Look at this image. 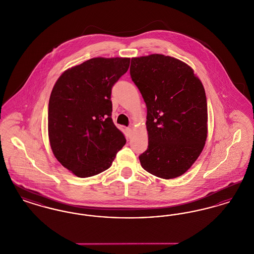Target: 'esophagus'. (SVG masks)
<instances>
[{
    "mask_svg": "<svg viewBox=\"0 0 254 254\" xmlns=\"http://www.w3.org/2000/svg\"><path fill=\"white\" fill-rule=\"evenodd\" d=\"M127 132L128 135H131V133H132V127H127Z\"/></svg>",
    "mask_w": 254,
    "mask_h": 254,
    "instance_id": "obj_1",
    "label": "esophagus"
}]
</instances>
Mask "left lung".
<instances>
[{"label":"left lung","mask_w":254,"mask_h":254,"mask_svg":"<svg viewBox=\"0 0 254 254\" xmlns=\"http://www.w3.org/2000/svg\"><path fill=\"white\" fill-rule=\"evenodd\" d=\"M130 76L147 109L148 146L139 156L142 168L163 179L181 176L206 140L204 86L190 66L162 54L132 58Z\"/></svg>","instance_id":"1"}]
</instances>
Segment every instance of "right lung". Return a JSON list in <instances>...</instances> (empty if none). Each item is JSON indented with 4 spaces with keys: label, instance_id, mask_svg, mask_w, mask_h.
Masks as SVG:
<instances>
[{
    "label": "right lung",
    "instance_id": "obj_1",
    "mask_svg": "<svg viewBox=\"0 0 254 254\" xmlns=\"http://www.w3.org/2000/svg\"><path fill=\"white\" fill-rule=\"evenodd\" d=\"M129 58H93L65 70L49 103V136L54 156L85 178L111 166L126 138L111 118V89Z\"/></svg>",
    "mask_w": 254,
    "mask_h": 254
}]
</instances>
